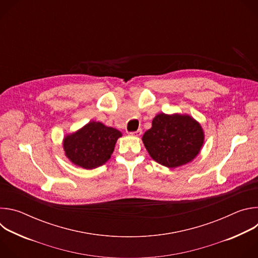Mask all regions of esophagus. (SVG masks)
I'll return each mask as SVG.
<instances>
[{"mask_svg":"<svg viewBox=\"0 0 258 258\" xmlns=\"http://www.w3.org/2000/svg\"><path fill=\"white\" fill-rule=\"evenodd\" d=\"M130 135H131V136H135V137H140V136L142 135V130L139 128V130L136 131V132H131Z\"/></svg>","mask_w":258,"mask_h":258,"instance_id":"1","label":"esophagus"}]
</instances>
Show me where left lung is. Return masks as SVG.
<instances>
[{
  "instance_id": "8db88e82",
  "label": "left lung",
  "mask_w": 258,
  "mask_h": 258,
  "mask_svg": "<svg viewBox=\"0 0 258 258\" xmlns=\"http://www.w3.org/2000/svg\"><path fill=\"white\" fill-rule=\"evenodd\" d=\"M204 135L200 124L188 115L158 114L152 127L143 136L150 156L158 163L174 168L190 162L199 153Z\"/></svg>"
}]
</instances>
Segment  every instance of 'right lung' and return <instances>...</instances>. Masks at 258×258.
Segmentation results:
<instances>
[{
    "instance_id": "right-lung-1",
    "label": "right lung",
    "mask_w": 258,
    "mask_h": 258,
    "mask_svg": "<svg viewBox=\"0 0 258 258\" xmlns=\"http://www.w3.org/2000/svg\"><path fill=\"white\" fill-rule=\"evenodd\" d=\"M121 133L92 121L64 139V150L71 162L86 169L103 165L111 156Z\"/></svg>"
}]
</instances>
